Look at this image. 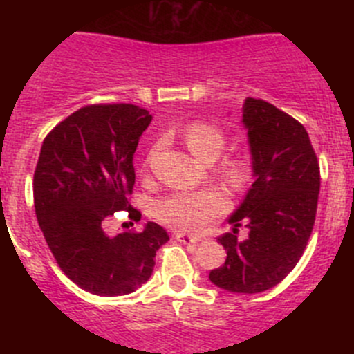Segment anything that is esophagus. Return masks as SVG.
<instances>
[{"label": "esophagus", "mask_w": 354, "mask_h": 354, "mask_svg": "<svg viewBox=\"0 0 354 354\" xmlns=\"http://www.w3.org/2000/svg\"><path fill=\"white\" fill-rule=\"evenodd\" d=\"M174 238H176V240L180 241V243H183V245H192V246H197L198 245L197 238L188 236V234H185V233H176V234H174Z\"/></svg>", "instance_id": "esophagus-1"}]
</instances>
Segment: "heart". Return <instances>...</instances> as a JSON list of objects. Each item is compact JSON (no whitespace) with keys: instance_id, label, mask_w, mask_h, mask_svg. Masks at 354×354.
<instances>
[{"instance_id":"b5f03b06","label":"heart","mask_w":354,"mask_h":354,"mask_svg":"<svg viewBox=\"0 0 354 354\" xmlns=\"http://www.w3.org/2000/svg\"><path fill=\"white\" fill-rule=\"evenodd\" d=\"M188 149L200 160L219 157L223 152L224 135L210 124H194L185 135ZM227 174L233 181L241 180V169L231 166ZM227 198L219 190H178L156 203V216L160 223L180 231H200L216 217L226 212Z\"/></svg>"}]
</instances>
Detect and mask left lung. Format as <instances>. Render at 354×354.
Masks as SVG:
<instances>
[{"label": "left lung", "instance_id": "obj_1", "mask_svg": "<svg viewBox=\"0 0 354 354\" xmlns=\"http://www.w3.org/2000/svg\"><path fill=\"white\" fill-rule=\"evenodd\" d=\"M241 124L248 137L253 185L217 238L226 262L210 270V283L253 295L279 284L305 252L315 223L320 171L305 127L262 99L246 97ZM245 223L249 238L238 242Z\"/></svg>", "mask_w": 354, "mask_h": 354}]
</instances>
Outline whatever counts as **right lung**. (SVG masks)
Here are the masks:
<instances>
[{"mask_svg":"<svg viewBox=\"0 0 354 354\" xmlns=\"http://www.w3.org/2000/svg\"><path fill=\"white\" fill-rule=\"evenodd\" d=\"M133 104L85 106L44 138L34 173L39 226L68 279L99 296H121L147 283L156 252L169 236L156 223L109 236L102 223L127 210L135 185L133 154L151 123Z\"/></svg>","mask_w":354,"mask_h":354,"instance_id":"1","label":"right lung"}]
</instances>
